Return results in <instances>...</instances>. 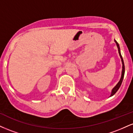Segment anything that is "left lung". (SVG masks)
<instances>
[{"instance_id":"1","label":"left lung","mask_w":133,"mask_h":133,"mask_svg":"<svg viewBox=\"0 0 133 133\" xmlns=\"http://www.w3.org/2000/svg\"><path fill=\"white\" fill-rule=\"evenodd\" d=\"M116 43V45L117 46V48H118V52H119V56L121 57V61H122V63H123V70H122V75H121V79L119 81V82L117 83V84L116 86L114 88H113V89L112 90V92H111V96H113L114 94H115L116 92H117V90L119 89L121 85L122 84V82H123V78H124V72H125V68H124V61H123V57H122V56L121 54V52H120V48H119V44L116 41H115Z\"/></svg>"}]
</instances>
